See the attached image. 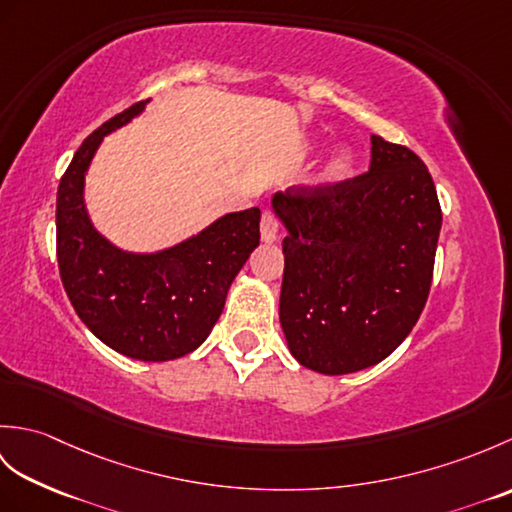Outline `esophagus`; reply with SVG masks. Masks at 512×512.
Instances as JSON below:
<instances>
[{
    "label": "esophagus",
    "mask_w": 512,
    "mask_h": 512,
    "mask_svg": "<svg viewBox=\"0 0 512 512\" xmlns=\"http://www.w3.org/2000/svg\"><path fill=\"white\" fill-rule=\"evenodd\" d=\"M277 231H279V222L277 215L273 211H266L262 215V239L266 244H273L277 239Z\"/></svg>",
    "instance_id": "esophagus-1"
}]
</instances>
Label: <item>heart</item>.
<instances>
[{"label":"heart","instance_id":"heart-1","mask_svg":"<svg viewBox=\"0 0 512 512\" xmlns=\"http://www.w3.org/2000/svg\"><path fill=\"white\" fill-rule=\"evenodd\" d=\"M354 171V154L350 149H339L325 167V178L328 180H343Z\"/></svg>","mask_w":512,"mask_h":512}]
</instances>
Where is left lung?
<instances>
[{"mask_svg": "<svg viewBox=\"0 0 512 512\" xmlns=\"http://www.w3.org/2000/svg\"><path fill=\"white\" fill-rule=\"evenodd\" d=\"M273 209L288 231L279 321L290 354L328 376L383 361L431 288L442 211L424 162L372 136L363 176L275 193Z\"/></svg>", "mask_w": 512, "mask_h": 512, "instance_id": "left-lung-1", "label": "left lung"}]
</instances>
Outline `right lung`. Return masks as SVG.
Wrapping results in <instances>:
<instances>
[{
	"label": "right lung",
	"mask_w": 512,
	"mask_h": 512,
	"mask_svg": "<svg viewBox=\"0 0 512 512\" xmlns=\"http://www.w3.org/2000/svg\"><path fill=\"white\" fill-rule=\"evenodd\" d=\"M149 101L134 103L83 140L57 193V259L68 299L90 332L136 361H173L211 334L226 292L259 246L257 206L226 213L204 231L158 253H129L96 231L83 189L103 138Z\"/></svg>",
	"instance_id": "obj_1"
}]
</instances>
